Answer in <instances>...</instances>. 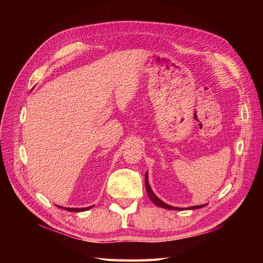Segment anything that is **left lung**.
Segmentation results:
<instances>
[{
  "instance_id": "left-lung-1",
  "label": "left lung",
  "mask_w": 263,
  "mask_h": 263,
  "mask_svg": "<svg viewBox=\"0 0 263 263\" xmlns=\"http://www.w3.org/2000/svg\"><path fill=\"white\" fill-rule=\"evenodd\" d=\"M145 185H146V191H147V194L150 198V201L153 202L155 205H157L158 208H162V209H166V210H176V211H180V210H184V209H181V208H174V206L168 205L166 203H164L163 201H161L160 198H159L155 193L154 191L151 190L150 184H149V181H148V172H146L145 174ZM208 204H203V205H197V206H191L187 210H197V209H201L204 208Z\"/></svg>"
}]
</instances>
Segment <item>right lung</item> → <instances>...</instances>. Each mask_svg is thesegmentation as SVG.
Masks as SVG:
<instances>
[{
  "label": "right lung",
  "instance_id": "right-lung-1",
  "mask_svg": "<svg viewBox=\"0 0 263 263\" xmlns=\"http://www.w3.org/2000/svg\"><path fill=\"white\" fill-rule=\"evenodd\" d=\"M58 208H61V206H58ZM92 208H93V206H89V208H83V209H72V208H71V209H69V208H61V209H65L67 211H69V212H84V211H87V210H90Z\"/></svg>",
  "mask_w": 263,
  "mask_h": 263
}]
</instances>
